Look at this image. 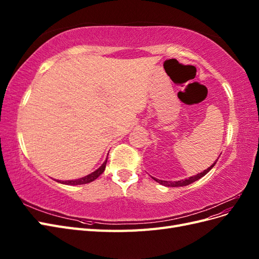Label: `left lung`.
Returning <instances> with one entry per match:
<instances>
[{"instance_id":"8db88e82","label":"left lung","mask_w":259,"mask_h":259,"mask_svg":"<svg viewBox=\"0 0 259 259\" xmlns=\"http://www.w3.org/2000/svg\"><path fill=\"white\" fill-rule=\"evenodd\" d=\"M218 160V159H217ZM217 160L211 164V165L208 167V168H206L205 170H203V171H201V173H199V174H197V175H194V176H191V177H189V178H187V179H182V180H178V182H166V180H160V179H156V178H154V177H152L155 182H158L159 184H161V185H163V186H166V187H184V186H188V185H190V184H192V183H194V182H197V180H199L200 178H202L203 176H205L208 171L214 167V165L216 164V162H217Z\"/></svg>"}]
</instances>
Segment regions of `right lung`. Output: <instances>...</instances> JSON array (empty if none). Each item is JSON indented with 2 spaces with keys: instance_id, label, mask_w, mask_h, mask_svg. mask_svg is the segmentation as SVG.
Returning a JSON list of instances; mask_svg holds the SVG:
<instances>
[{
  "instance_id": "obj_1",
  "label": "right lung",
  "mask_w": 259,
  "mask_h": 259,
  "mask_svg": "<svg viewBox=\"0 0 259 259\" xmlns=\"http://www.w3.org/2000/svg\"><path fill=\"white\" fill-rule=\"evenodd\" d=\"M108 159V158H107ZM107 159L106 161L101 164V166L96 169L95 171H93V173H91L90 175L85 176V177H82V178H79V179H75V180H64V182H61V180H59L58 183L60 184H64V185H71V186H75V185H84V184H89V183H92L93 180H95L97 177H99L101 174L104 173V170L106 168V164H107Z\"/></svg>"
}]
</instances>
